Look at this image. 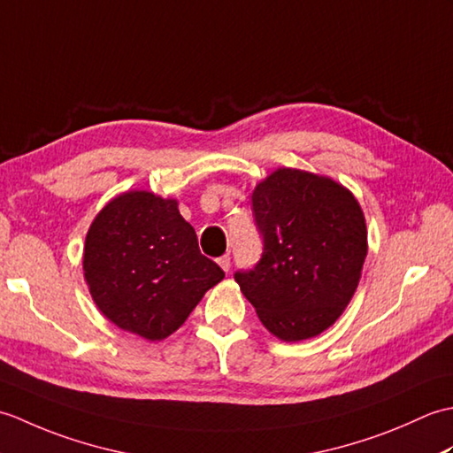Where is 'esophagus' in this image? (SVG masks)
<instances>
[{
	"label": "esophagus",
	"mask_w": 453,
	"mask_h": 453,
	"mask_svg": "<svg viewBox=\"0 0 453 453\" xmlns=\"http://www.w3.org/2000/svg\"><path fill=\"white\" fill-rule=\"evenodd\" d=\"M218 265H219L221 268H224V271L227 273V271H229V266H232V257H229V255L219 257V258H218Z\"/></svg>",
	"instance_id": "1"
}]
</instances>
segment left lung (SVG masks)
Instances as JSON below:
<instances>
[{"label":"left lung","instance_id":"left-lung-1","mask_svg":"<svg viewBox=\"0 0 453 453\" xmlns=\"http://www.w3.org/2000/svg\"><path fill=\"white\" fill-rule=\"evenodd\" d=\"M261 258L235 271L268 331L305 341L339 319L360 280L368 232L360 204L334 180L278 169L253 192Z\"/></svg>","mask_w":453,"mask_h":453}]
</instances>
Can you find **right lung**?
Masks as SVG:
<instances>
[{"label": "right lung", "instance_id": "add662e5", "mask_svg": "<svg viewBox=\"0 0 453 453\" xmlns=\"http://www.w3.org/2000/svg\"><path fill=\"white\" fill-rule=\"evenodd\" d=\"M85 280L120 329L161 341L187 321L226 273L198 249L175 200L136 190L114 198L85 239Z\"/></svg>", "mask_w": 453, "mask_h": 453}]
</instances>
